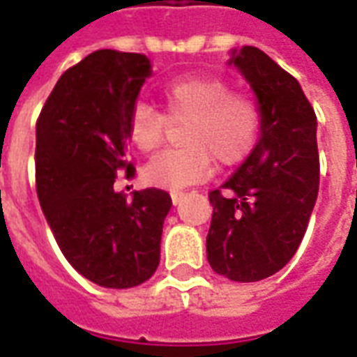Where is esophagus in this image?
I'll return each instance as SVG.
<instances>
[{"label": "esophagus", "mask_w": 357, "mask_h": 357, "mask_svg": "<svg viewBox=\"0 0 357 357\" xmlns=\"http://www.w3.org/2000/svg\"><path fill=\"white\" fill-rule=\"evenodd\" d=\"M181 199H183V193H172V203L174 204H178Z\"/></svg>", "instance_id": "34e87169"}]
</instances>
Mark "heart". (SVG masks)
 Listing matches in <instances>:
<instances>
[{"instance_id":"1","label":"heart","mask_w":357,"mask_h":357,"mask_svg":"<svg viewBox=\"0 0 357 357\" xmlns=\"http://www.w3.org/2000/svg\"><path fill=\"white\" fill-rule=\"evenodd\" d=\"M158 94L164 114L144 102L129 109V141L141 153H154L164 143L170 123L187 121L181 133L185 146L166 151L146 164L143 174L151 185L181 191L208 178L214 160L230 168L253 153L263 112L255 96L231 91L224 75H183L162 84Z\"/></svg>"}]
</instances>
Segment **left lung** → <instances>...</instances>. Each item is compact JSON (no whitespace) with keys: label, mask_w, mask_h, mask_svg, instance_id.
I'll return each instance as SVG.
<instances>
[{"label":"left lung","mask_w":357,"mask_h":357,"mask_svg":"<svg viewBox=\"0 0 357 357\" xmlns=\"http://www.w3.org/2000/svg\"><path fill=\"white\" fill-rule=\"evenodd\" d=\"M263 112L261 139L230 179L208 193L206 259L234 282L278 273L300 248L319 193L317 116L300 83L265 52L231 57Z\"/></svg>","instance_id":"8db88e82"}]
</instances>
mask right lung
Segmentation results:
<instances>
[{
  "label": "right lung",
  "instance_id": "right-lung-1",
  "mask_svg": "<svg viewBox=\"0 0 357 357\" xmlns=\"http://www.w3.org/2000/svg\"><path fill=\"white\" fill-rule=\"evenodd\" d=\"M151 61L118 50L92 52L69 67L36 121V193L61 253L104 288H133L160 263L170 193L149 187L133 199L114 191L126 160V121Z\"/></svg>",
  "mask_w": 357,
  "mask_h": 357
}]
</instances>
